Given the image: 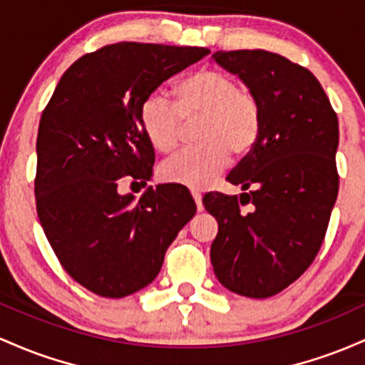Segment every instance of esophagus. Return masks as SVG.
Wrapping results in <instances>:
<instances>
[{
	"instance_id": "esophagus-1",
	"label": "esophagus",
	"mask_w": 365,
	"mask_h": 365,
	"mask_svg": "<svg viewBox=\"0 0 365 365\" xmlns=\"http://www.w3.org/2000/svg\"><path fill=\"white\" fill-rule=\"evenodd\" d=\"M193 198L196 202V207H198V212L203 210V203H202V195L198 193V191H193Z\"/></svg>"
}]
</instances>
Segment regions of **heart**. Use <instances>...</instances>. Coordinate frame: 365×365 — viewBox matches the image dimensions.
<instances>
[{
  "instance_id": "b5f03b06",
  "label": "heart",
  "mask_w": 365,
  "mask_h": 365,
  "mask_svg": "<svg viewBox=\"0 0 365 365\" xmlns=\"http://www.w3.org/2000/svg\"><path fill=\"white\" fill-rule=\"evenodd\" d=\"M174 105L151 94L143 101L139 122L150 145L169 153L181 139V118H202L196 133L200 146L184 150L162 163L165 182L202 190L226 170L229 153L245 157L255 146L262 128V110L257 96L227 73L196 72L172 89ZM176 108L174 109L173 106Z\"/></svg>"
}]
</instances>
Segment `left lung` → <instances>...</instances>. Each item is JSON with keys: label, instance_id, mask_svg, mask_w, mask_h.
I'll list each match as a JSON object with an SVG mask.
<instances>
[{"label": "left lung", "instance_id": "8db88e82", "mask_svg": "<svg viewBox=\"0 0 365 365\" xmlns=\"http://www.w3.org/2000/svg\"><path fill=\"white\" fill-rule=\"evenodd\" d=\"M212 58L255 94L262 128L227 175L245 193L203 198L219 224L210 260L232 293L269 298L309 269L324 241L338 196V117L314 73L277 53L217 51Z\"/></svg>", "mask_w": 365, "mask_h": 365}]
</instances>
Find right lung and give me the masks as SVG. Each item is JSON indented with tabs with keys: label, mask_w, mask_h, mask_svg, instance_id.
Wrapping results in <instances>:
<instances>
[{
	"label": "right lung",
	"mask_w": 365,
	"mask_h": 365,
	"mask_svg": "<svg viewBox=\"0 0 365 365\" xmlns=\"http://www.w3.org/2000/svg\"><path fill=\"white\" fill-rule=\"evenodd\" d=\"M207 48L106 44L73 61L39 120L36 208L61 267L89 292L124 298L148 286L196 205L160 184L141 198L120 179L146 184L153 146L139 122L143 101Z\"/></svg>",
	"instance_id": "obj_1"
}]
</instances>
